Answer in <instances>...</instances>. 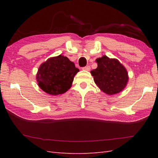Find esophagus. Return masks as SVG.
<instances>
[{"label": "esophagus", "instance_id": "34e87169", "mask_svg": "<svg viewBox=\"0 0 158 158\" xmlns=\"http://www.w3.org/2000/svg\"><path fill=\"white\" fill-rule=\"evenodd\" d=\"M90 69H91V68H90L89 66H85V67H83V68H82V69L83 70H86V71H89Z\"/></svg>", "mask_w": 158, "mask_h": 158}]
</instances>
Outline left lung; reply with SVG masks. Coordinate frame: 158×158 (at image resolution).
I'll return each instance as SVG.
<instances>
[{"instance_id":"1","label":"left lung","mask_w":158,"mask_h":158,"mask_svg":"<svg viewBox=\"0 0 158 158\" xmlns=\"http://www.w3.org/2000/svg\"><path fill=\"white\" fill-rule=\"evenodd\" d=\"M96 62L98 67L90 73L100 89L108 95L122 92L129 79L125 66L117 59L109 58L106 56L97 58Z\"/></svg>"}]
</instances>
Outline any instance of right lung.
<instances>
[{"label": "right lung", "instance_id": "obj_1", "mask_svg": "<svg viewBox=\"0 0 158 158\" xmlns=\"http://www.w3.org/2000/svg\"><path fill=\"white\" fill-rule=\"evenodd\" d=\"M79 70L66 56L52 57L40 65L36 76L38 85L50 95L62 94L71 88Z\"/></svg>", "mask_w": 158, "mask_h": 158}]
</instances>
